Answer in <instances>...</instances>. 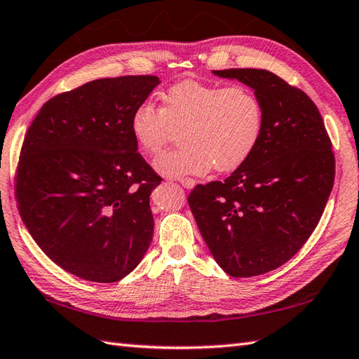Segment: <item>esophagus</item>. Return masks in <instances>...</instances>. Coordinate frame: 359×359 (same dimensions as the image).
Masks as SVG:
<instances>
[{"label": "esophagus", "instance_id": "esophagus-1", "mask_svg": "<svg viewBox=\"0 0 359 359\" xmlns=\"http://www.w3.org/2000/svg\"><path fill=\"white\" fill-rule=\"evenodd\" d=\"M178 182L186 189H194L195 184H196V181L192 180V178H178Z\"/></svg>", "mask_w": 359, "mask_h": 359}]
</instances>
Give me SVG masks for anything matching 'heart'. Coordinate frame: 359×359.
Here are the masks:
<instances>
[{"label": "heart", "instance_id": "b5f03b06", "mask_svg": "<svg viewBox=\"0 0 359 359\" xmlns=\"http://www.w3.org/2000/svg\"><path fill=\"white\" fill-rule=\"evenodd\" d=\"M161 101V107L141 102L130 130L147 155L161 152L181 130L182 146L155 159V169L165 177L201 175L212 167L232 172L249 159L264 130V107L250 87L182 81Z\"/></svg>", "mask_w": 359, "mask_h": 359}]
</instances>
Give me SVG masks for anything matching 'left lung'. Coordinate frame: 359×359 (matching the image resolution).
<instances>
[{"mask_svg":"<svg viewBox=\"0 0 359 359\" xmlns=\"http://www.w3.org/2000/svg\"><path fill=\"white\" fill-rule=\"evenodd\" d=\"M258 95L264 130L224 181L198 184L187 201L215 261L230 276L267 273L287 262L321 219L335 156L315 102L269 70H213Z\"/></svg>","mask_w":359,"mask_h":359,"instance_id":"8db88e82","label":"left lung"}]
</instances>
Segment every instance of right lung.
<instances>
[{
    "label": "right lung",
    "instance_id": "obj_1",
    "mask_svg": "<svg viewBox=\"0 0 359 359\" xmlns=\"http://www.w3.org/2000/svg\"><path fill=\"white\" fill-rule=\"evenodd\" d=\"M159 78H101L50 98L24 138L15 196L29 233L55 264L116 283L154 236L150 194L161 178L137 150L130 116Z\"/></svg>",
    "mask_w": 359,
    "mask_h": 359
}]
</instances>
